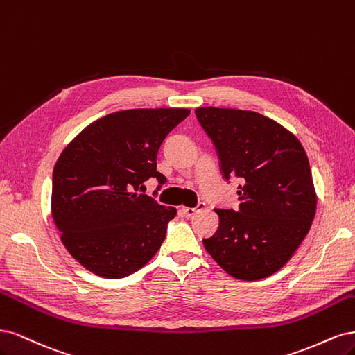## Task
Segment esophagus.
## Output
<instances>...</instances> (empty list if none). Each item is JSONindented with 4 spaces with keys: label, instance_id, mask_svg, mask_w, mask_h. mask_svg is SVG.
I'll return each mask as SVG.
<instances>
[{
    "label": "esophagus",
    "instance_id": "34e87169",
    "mask_svg": "<svg viewBox=\"0 0 355 355\" xmlns=\"http://www.w3.org/2000/svg\"><path fill=\"white\" fill-rule=\"evenodd\" d=\"M205 207H207V205H205L203 202H199L198 205H196V207H194V208H189V207H182L181 208V212L182 214H184L186 216H187V218H189V216H193L194 214H198L199 211H203L205 209Z\"/></svg>",
    "mask_w": 355,
    "mask_h": 355
}]
</instances>
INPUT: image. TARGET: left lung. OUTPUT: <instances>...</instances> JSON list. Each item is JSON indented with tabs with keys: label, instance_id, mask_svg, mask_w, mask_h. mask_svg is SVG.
<instances>
[{
	"label": "left lung",
	"instance_id": "obj_1",
	"mask_svg": "<svg viewBox=\"0 0 355 355\" xmlns=\"http://www.w3.org/2000/svg\"><path fill=\"white\" fill-rule=\"evenodd\" d=\"M225 180L237 177L239 209H215L216 233L203 246L239 280L266 279L279 271L310 232L317 194L301 141L261 113L198 107Z\"/></svg>",
	"mask_w": 355,
	"mask_h": 355
}]
</instances>
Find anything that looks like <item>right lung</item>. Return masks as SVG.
Wrapping results in <instances>:
<instances>
[{
  "label": "right lung",
  "mask_w": 355,
  "mask_h": 355,
  "mask_svg": "<svg viewBox=\"0 0 355 355\" xmlns=\"http://www.w3.org/2000/svg\"><path fill=\"white\" fill-rule=\"evenodd\" d=\"M189 115L173 107L110 113L89 123L57 159L51 215L67 252L88 271L127 277L161 248L177 209L140 190L150 178L166 181L156 171L159 147Z\"/></svg>",
  "instance_id": "add662e5"
}]
</instances>
